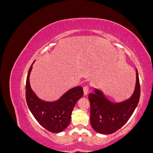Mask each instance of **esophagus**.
Segmentation results:
<instances>
[{
  "label": "esophagus",
  "instance_id": "esophagus-1",
  "mask_svg": "<svg viewBox=\"0 0 153 153\" xmlns=\"http://www.w3.org/2000/svg\"><path fill=\"white\" fill-rule=\"evenodd\" d=\"M83 90H84V96L87 95V94H88V90H89V87H88V86H84V88H83Z\"/></svg>",
  "mask_w": 153,
  "mask_h": 153
}]
</instances>
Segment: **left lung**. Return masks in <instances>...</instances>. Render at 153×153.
Instances as JSON below:
<instances>
[{
    "mask_svg": "<svg viewBox=\"0 0 153 153\" xmlns=\"http://www.w3.org/2000/svg\"><path fill=\"white\" fill-rule=\"evenodd\" d=\"M140 95L139 77L136 69L135 90L130 98L121 102H113L103 92L94 88L89 94L91 124L94 130L101 134H111L127 123L138 105Z\"/></svg>",
    "mask_w": 153,
    "mask_h": 153,
    "instance_id": "obj_1",
    "label": "left lung"
}]
</instances>
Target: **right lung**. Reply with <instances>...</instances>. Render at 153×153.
Wrapping results in <instances>:
<instances>
[{
	"mask_svg": "<svg viewBox=\"0 0 153 153\" xmlns=\"http://www.w3.org/2000/svg\"><path fill=\"white\" fill-rule=\"evenodd\" d=\"M32 64L26 81V101L29 108L38 122L48 131L59 133L64 130L71 122L72 111L78 100L84 94L80 86L68 90L60 98L54 101L40 99L32 89L30 75Z\"/></svg>",
	"mask_w": 153,
	"mask_h": 153,
	"instance_id": "1",
	"label": "right lung"
}]
</instances>
